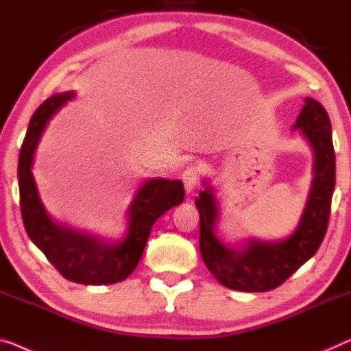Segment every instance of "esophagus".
<instances>
[{
    "label": "esophagus",
    "instance_id": "1",
    "mask_svg": "<svg viewBox=\"0 0 351 351\" xmlns=\"http://www.w3.org/2000/svg\"><path fill=\"white\" fill-rule=\"evenodd\" d=\"M202 171L197 165H189L186 167V170L182 171V182H184V187L187 192L195 189V187L200 184V176Z\"/></svg>",
    "mask_w": 351,
    "mask_h": 351
}]
</instances>
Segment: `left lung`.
I'll return each mask as SVG.
<instances>
[{
    "instance_id": "left-lung-1",
    "label": "left lung",
    "mask_w": 351,
    "mask_h": 351,
    "mask_svg": "<svg viewBox=\"0 0 351 351\" xmlns=\"http://www.w3.org/2000/svg\"><path fill=\"white\" fill-rule=\"evenodd\" d=\"M293 129H301L312 146L313 180L301 221L289 238L274 243L250 239L243 249L228 247L214 233L219 211L213 187L205 182V191L195 200L200 213L202 258L209 273L232 290H274L317 252L325 238L336 186V156L325 107L306 97Z\"/></svg>"
}]
</instances>
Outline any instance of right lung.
Instances as JSON below:
<instances>
[{
    "label": "right lung",
    "instance_id": "add662e5",
    "mask_svg": "<svg viewBox=\"0 0 351 351\" xmlns=\"http://www.w3.org/2000/svg\"><path fill=\"white\" fill-rule=\"evenodd\" d=\"M74 96V91L53 94L40 104L29 121L19 156L23 226L31 241L67 280L83 285L114 284L134 273L142 258L151 227L165 211L184 200V187L178 180L153 178L146 181L129 206L128 234L118 243H104L91 234L61 227L51 221L36 189L31 167L49 119Z\"/></svg>",
    "mask_w": 351,
    "mask_h": 351
}]
</instances>
